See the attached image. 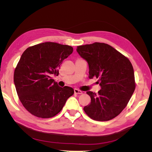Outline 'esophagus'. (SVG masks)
Here are the masks:
<instances>
[{"instance_id":"esophagus-1","label":"esophagus","mask_w":152,"mask_h":152,"mask_svg":"<svg viewBox=\"0 0 152 152\" xmlns=\"http://www.w3.org/2000/svg\"><path fill=\"white\" fill-rule=\"evenodd\" d=\"M74 93L75 94H82V91L75 88V89H74Z\"/></svg>"}]
</instances>
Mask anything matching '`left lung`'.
Listing matches in <instances>:
<instances>
[{
  "label": "left lung",
  "instance_id": "obj_1",
  "mask_svg": "<svg viewBox=\"0 0 152 152\" xmlns=\"http://www.w3.org/2000/svg\"><path fill=\"white\" fill-rule=\"evenodd\" d=\"M77 51L89 66V78L99 79L101 89L96 94L87 91L91 103L84 108L90 118L107 121L125 108L135 90L131 63L121 53L104 43L77 46Z\"/></svg>",
  "mask_w": 152,
  "mask_h": 152
}]
</instances>
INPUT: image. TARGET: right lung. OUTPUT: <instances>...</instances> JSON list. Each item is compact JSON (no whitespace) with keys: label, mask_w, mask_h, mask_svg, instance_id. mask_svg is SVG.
I'll return each mask as SVG.
<instances>
[{"label":"right lung","mask_w":152,"mask_h":152,"mask_svg":"<svg viewBox=\"0 0 152 152\" xmlns=\"http://www.w3.org/2000/svg\"><path fill=\"white\" fill-rule=\"evenodd\" d=\"M72 52L70 45L48 42L27 48L22 54L14 83L20 102L32 115L55 116L74 93L72 87H59L52 78L58 75L61 64Z\"/></svg>","instance_id":"add662e5"}]
</instances>
